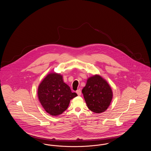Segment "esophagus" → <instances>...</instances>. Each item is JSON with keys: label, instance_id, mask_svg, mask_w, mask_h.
I'll return each instance as SVG.
<instances>
[{"label": "esophagus", "instance_id": "esophagus-1", "mask_svg": "<svg viewBox=\"0 0 151 151\" xmlns=\"http://www.w3.org/2000/svg\"><path fill=\"white\" fill-rule=\"evenodd\" d=\"M76 93L78 94V96H80L81 95V90L79 89H78L77 91H76Z\"/></svg>", "mask_w": 151, "mask_h": 151}]
</instances>
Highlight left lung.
<instances>
[{
    "instance_id": "8db88e82",
    "label": "left lung",
    "mask_w": 151,
    "mask_h": 151,
    "mask_svg": "<svg viewBox=\"0 0 151 151\" xmlns=\"http://www.w3.org/2000/svg\"><path fill=\"white\" fill-rule=\"evenodd\" d=\"M82 93L88 108L96 113L105 111L113 98L111 87L105 80L97 75L87 80Z\"/></svg>"
}]
</instances>
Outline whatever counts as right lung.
Here are the masks:
<instances>
[{
    "instance_id": "add662e5",
    "label": "right lung",
    "mask_w": 151,
    "mask_h": 151,
    "mask_svg": "<svg viewBox=\"0 0 151 151\" xmlns=\"http://www.w3.org/2000/svg\"><path fill=\"white\" fill-rule=\"evenodd\" d=\"M77 96L64 83L62 76L57 73L47 75L38 88V97L42 106L47 113L54 116L65 111L70 100Z\"/></svg>"
}]
</instances>
